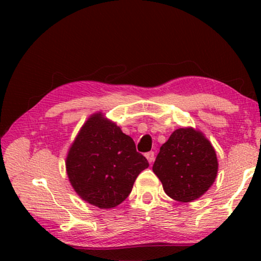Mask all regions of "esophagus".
<instances>
[{
    "mask_svg": "<svg viewBox=\"0 0 261 261\" xmlns=\"http://www.w3.org/2000/svg\"><path fill=\"white\" fill-rule=\"evenodd\" d=\"M145 155H146V158H147V160H148L149 163L154 162V152H153V151L147 152Z\"/></svg>",
    "mask_w": 261,
    "mask_h": 261,
    "instance_id": "obj_1",
    "label": "esophagus"
}]
</instances>
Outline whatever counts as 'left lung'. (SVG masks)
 <instances>
[{
    "instance_id": "left-lung-1",
    "label": "left lung",
    "mask_w": 261,
    "mask_h": 261,
    "mask_svg": "<svg viewBox=\"0 0 261 261\" xmlns=\"http://www.w3.org/2000/svg\"><path fill=\"white\" fill-rule=\"evenodd\" d=\"M153 172L171 198L179 202L195 201L216 178L215 149L201 132L179 128L160 147Z\"/></svg>"
}]
</instances>
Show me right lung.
<instances>
[{"label": "right lung", "instance_id": "1", "mask_svg": "<svg viewBox=\"0 0 261 261\" xmlns=\"http://www.w3.org/2000/svg\"><path fill=\"white\" fill-rule=\"evenodd\" d=\"M148 162L137 152L133 139L101 114L89 119L66 158V171L82 199L98 208H114L130 194Z\"/></svg>", "mask_w": 261, "mask_h": 261}]
</instances>
